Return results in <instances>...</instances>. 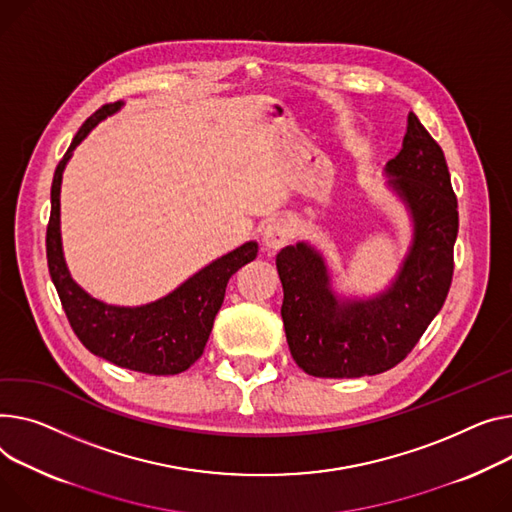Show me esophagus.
Segmentation results:
<instances>
[{"mask_svg":"<svg viewBox=\"0 0 512 512\" xmlns=\"http://www.w3.org/2000/svg\"><path fill=\"white\" fill-rule=\"evenodd\" d=\"M292 241V224L284 218L271 220L261 232V245L267 253H276Z\"/></svg>","mask_w":512,"mask_h":512,"instance_id":"obj_1","label":"esophagus"}]
</instances>
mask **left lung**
I'll list each match as a JSON object with an SVG mask.
<instances>
[{
    "label": "left lung",
    "instance_id": "1",
    "mask_svg": "<svg viewBox=\"0 0 512 512\" xmlns=\"http://www.w3.org/2000/svg\"><path fill=\"white\" fill-rule=\"evenodd\" d=\"M385 175L412 220V243L385 290L368 298L335 292L325 255L306 241L276 257L290 354L313 377L356 379L393 368L414 350L449 294L457 197L445 154L414 113Z\"/></svg>",
    "mask_w": 512,
    "mask_h": 512
}]
</instances>
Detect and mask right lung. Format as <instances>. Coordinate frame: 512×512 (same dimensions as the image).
<instances>
[{
    "mask_svg": "<svg viewBox=\"0 0 512 512\" xmlns=\"http://www.w3.org/2000/svg\"><path fill=\"white\" fill-rule=\"evenodd\" d=\"M123 102L98 109L76 133L55 168L51 185V218L47 226L49 274L63 311L80 342L98 358L146 374H179L187 370L208 344L214 319L224 302L228 280L257 257L259 245L249 241L218 257L166 296L140 304L117 306L90 296L70 274L61 245V179L65 164L86 135L117 113Z\"/></svg>",
    "mask_w": 512,
    "mask_h": 512,
    "instance_id": "right-lung-1",
    "label": "right lung"
}]
</instances>
